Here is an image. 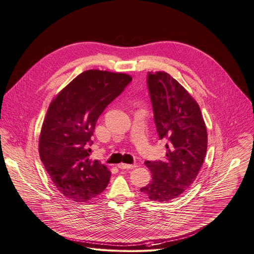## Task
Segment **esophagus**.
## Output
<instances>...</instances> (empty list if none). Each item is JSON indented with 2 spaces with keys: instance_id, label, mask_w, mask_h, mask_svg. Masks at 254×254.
I'll list each match as a JSON object with an SVG mask.
<instances>
[{
  "instance_id": "34e87169",
  "label": "esophagus",
  "mask_w": 254,
  "mask_h": 254,
  "mask_svg": "<svg viewBox=\"0 0 254 254\" xmlns=\"http://www.w3.org/2000/svg\"><path fill=\"white\" fill-rule=\"evenodd\" d=\"M118 167L120 168V169H133V168H135L136 166H135V165H131V164H124V163H121V164H119Z\"/></svg>"
}]
</instances>
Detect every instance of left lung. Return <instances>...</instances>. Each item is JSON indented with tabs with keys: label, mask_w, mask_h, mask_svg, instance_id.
<instances>
[{
	"label": "left lung",
	"mask_w": 254,
	"mask_h": 254,
	"mask_svg": "<svg viewBox=\"0 0 254 254\" xmlns=\"http://www.w3.org/2000/svg\"><path fill=\"white\" fill-rule=\"evenodd\" d=\"M147 87L159 138H167L163 161H146L152 182L144 198L168 202L182 196L198 176L207 152V130L199 104L165 71H148Z\"/></svg>",
	"instance_id": "1"
}]
</instances>
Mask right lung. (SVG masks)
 I'll return each mask as SVG.
<instances>
[{"mask_svg": "<svg viewBox=\"0 0 254 254\" xmlns=\"http://www.w3.org/2000/svg\"><path fill=\"white\" fill-rule=\"evenodd\" d=\"M132 77L123 72L89 69L52 99L39 138V154L55 188L74 202H89L107 188L111 171L90 158L99 116L122 93Z\"/></svg>", "mask_w": 254, "mask_h": 254, "instance_id": "add662e5", "label": "right lung"}]
</instances>
